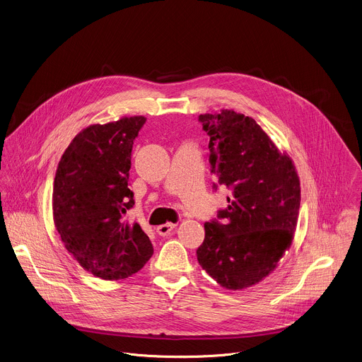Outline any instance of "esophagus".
Here are the masks:
<instances>
[{"label": "esophagus", "mask_w": 362, "mask_h": 362, "mask_svg": "<svg viewBox=\"0 0 362 362\" xmlns=\"http://www.w3.org/2000/svg\"><path fill=\"white\" fill-rule=\"evenodd\" d=\"M175 223L172 222H166V223H162L159 226H156V233L160 235V236H168L173 229H175Z\"/></svg>", "instance_id": "1"}]
</instances>
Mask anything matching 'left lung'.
<instances>
[{
  "label": "left lung",
  "mask_w": 362,
  "mask_h": 362,
  "mask_svg": "<svg viewBox=\"0 0 362 362\" xmlns=\"http://www.w3.org/2000/svg\"><path fill=\"white\" fill-rule=\"evenodd\" d=\"M199 122L210 137L211 173L232 194L228 207L204 223L197 260L223 288H247L267 277L291 246L299 177L255 119L222 110L200 115Z\"/></svg>",
  "instance_id": "8db88e82"
}]
</instances>
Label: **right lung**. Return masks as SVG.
Wrapping results in <instances>:
<instances>
[{
  "label": "right lung",
  "instance_id": "1",
  "mask_svg": "<svg viewBox=\"0 0 362 362\" xmlns=\"http://www.w3.org/2000/svg\"><path fill=\"white\" fill-rule=\"evenodd\" d=\"M145 117L83 129L63 153L53 187V218L74 259L102 280H123L144 267L152 243L137 222L129 189L132 151Z\"/></svg>",
  "mask_w": 362,
  "mask_h": 362
}]
</instances>
